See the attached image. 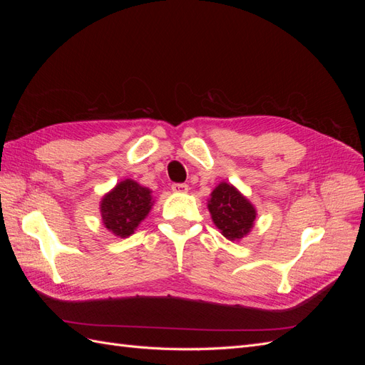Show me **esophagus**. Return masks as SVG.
Returning a JSON list of instances; mask_svg holds the SVG:
<instances>
[{
    "label": "esophagus",
    "mask_w": 365,
    "mask_h": 365,
    "mask_svg": "<svg viewBox=\"0 0 365 365\" xmlns=\"http://www.w3.org/2000/svg\"><path fill=\"white\" fill-rule=\"evenodd\" d=\"M172 190L176 193H187L189 192V185L182 184V182H175V184H172Z\"/></svg>",
    "instance_id": "1"
}]
</instances>
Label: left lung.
Returning a JSON list of instances; mask_svg holds the SVG:
<instances>
[{
	"label": "left lung",
	"instance_id": "8db88e82",
	"mask_svg": "<svg viewBox=\"0 0 365 365\" xmlns=\"http://www.w3.org/2000/svg\"><path fill=\"white\" fill-rule=\"evenodd\" d=\"M208 210L220 233L230 240L247 236L256 219V208L233 185L227 182H220L212 192Z\"/></svg>",
	"mask_w": 365,
	"mask_h": 365
}]
</instances>
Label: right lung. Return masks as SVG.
<instances>
[{"label": "right lung", "instance_id": "right-lung-1", "mask_svg": "<svg viewBox=\"0 0 365 365\" xmlns=\"http://www.w3.org/2000/svg\"><path fill=\"white\" fill-rule=\"evenodd\" d=\"M150 207V190L135 181L125 180L103 197L101 212L105 227L115 236L126 237L134 233Z\"/></svg>", "mask_w": 365, "mask_h": 365}]
</instances>
